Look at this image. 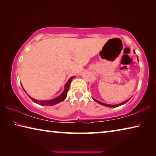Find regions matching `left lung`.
<instances>
[{
	"label": "left lung",
	"mask_w": 156,
	"mask_h": 156,
	"mask_svg": "<svg viewBox=\"0 0 156 156\" xmlns=\"http://www.w3.org/2000/svg\"><path fill=\"white\" fill-rule=\"evenodd\" d=\"M94 99V98H93ZM95 101H96V102H98V103H99V104H100V105H103V106H105V107H119V106H121V105H124V104H125L126 102H127L129 100H130V98L129 99H128V100H125V101H124V102H121V103H120V104H118V105H109V104H105V103H103V102H100V101H99V100H96V99H94Z\"/></svg>",
	"instance_id": "1"
}]
</instances>
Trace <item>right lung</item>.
Returning <instances> with one entry per match:
<instances>
[{
	"mask_svg": "<svg viewBox=\"0 0 156 156\" xmlns=\"http://www.w3.org/2000/svg\"><path fill=\"white\" fill-rule=\"evenodd\" d=\"M75 76H72V77H71L69 79L68 81L67 82V83H66L65 85L64 91H62V93L60 94L59 96L55 98H54V99L49 100H40L34 99V98H33L30 97L27 93H26V91L24 89V88L23 87V86H22V87L23 89V90L25 91V93L27 94V96L30 98V99L32 100L33 102H35V103L38 104L40 105H44V106H53V105H55L58 103H59V102H60L63 101V100L66 98V97H67V92L69 91V86H70V83H71V82H72V80H73V78Z\"/></svg>",
	"mask_w": 156,
	"mask_h": 156,
	"instance_id": "1",
	"label": "right lung"
}]
</instances>
